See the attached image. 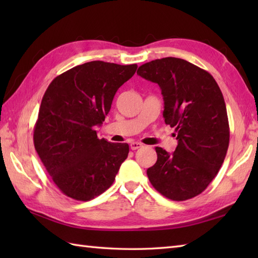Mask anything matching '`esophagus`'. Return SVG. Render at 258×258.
Here are the masks:
<instances>
[{"mask_svg":"<svg viewBox=\"0 0 258 258\" xmlns=\"http://www.w3.org/2000/svg\"><path fill=\"white\" fill-rule=\"evenodd\" d=\"M130 146H131V150L135 151V150H138V149H141V147H143V144L139 143V142H132Z\"/></svg>","mask_w":258,"mask_h":258,"instance_id":"esophagus-1","label":"esophagus"}]
</instances>
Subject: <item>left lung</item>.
Masks as SVG:
<instances>
[{
  "label": "left lung",
  "mask_w": 258,
  "mask_h": 258,
  "mask_svg": "<svg viewBox=\"0 0 258 258\" xmlns=\"http://www.w3.org/2000/svg\"><path fill=\"white\" fill-rule=\"evenodd\" d=\"M138 74L161 87L163 117L177 135L172 154L156 147L157 161L147 176L169 200L193 199L215 178L228 149V118L220 86L206 71L177 57L145 63Z\"/></svg>",
  "instance_id": "left-lung-1"
}]
</instances>
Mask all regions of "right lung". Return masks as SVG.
Returning <instances> with one entry per match:
<instances>
[{
  "instance_id": "add662e5",
  "label": "right lung",
  "mask_w": 258,
  "mask_h": 258,
  "mask_svg": "<svg viewBox=\"0 0 258 258\" xmlns=\"http://www.w3.org/2000/svg\"><path fill=\"white\" fill-rule=\"evenodd\" d=\"M138 65L92 61L56 76L42 98L34 146L63 194L90 201L114 182L128 155V144L97 138L115 93Z\"/></svg>"
}]
</instances>
